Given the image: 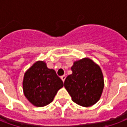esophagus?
<instances>
[{
	"label": "esophagus",
	"instance_id": "34e87169",
	"mask_svg": "<svg viewBox=\"0 0 127 127\" xmlns=\"http://www.w3.org/2000/svg\"><path fill=\"white\" fill-rule=\"evenodd\" d=\"M61 80H63V82H64V80H65V79H66V76H65V75H63V76H61Z\"/></svg>",
	"mask_w": 127,
	"mask_h": 127
}]
</instances>
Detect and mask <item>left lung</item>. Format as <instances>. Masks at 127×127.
<instances>
[{
    "instance_id": "8db88e82",
    "label": "left lung",
    "mask_w": 127,
    "mask_h": 127,
    "mask_svg": "<svg viewBox=\"0 0 127 127\" xmlns=\"http://www.w3.org/2000/svg\"><path fill=\"white\" fill-rule=\"evenodd\" d=\"M72 74L64 81V87L72 101L79 105L91 107L100 99L104 88L103 73L93 60L84 58L75 61Z\"/></svg>"
}]
</instances>
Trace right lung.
Listing matches in <instances>:
<instances>
[{
	"label": "right lung",
	"instance_id": "obj_1",
	"mask_svg": "<svg viewBox=\"0 0 127 127\" xmlns=\"http://www.w3.org/2000/svg\"><path fill=\"white\" fill-rule=\"evenodd\" d=\"M22 86L29 102L36 107H43L54 100L64 84L54 69L47 68L44 61H39L25 72Z\"/></svg>",
	"mask_w": 127,
	"mask_h": 127
}]
</instances>
